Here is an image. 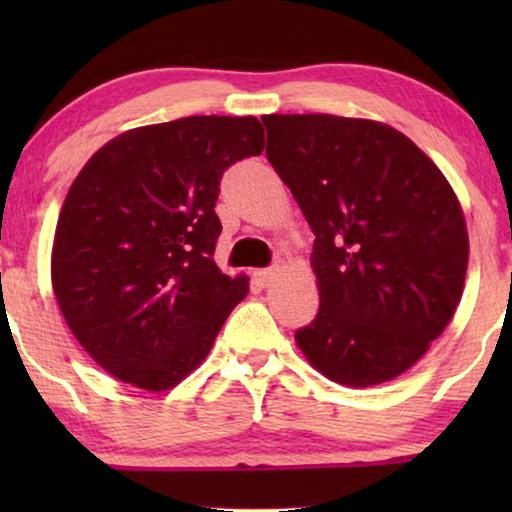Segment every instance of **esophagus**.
Returning a JSON list of instances; mask_svg holds the SVG:
<instances>
[{"label":"esophagus","instance_id":"34e87169","mask_svg":"<svg viewBox=\"0 0 512 512\" xmlns=\"http://www.w3.org/2000/svg\"><path fill=\"white\" fill-rule=\"evenodd\" d=\"M279 272H282V268H279V265H275V268H268V270H256L254 272V282L265 286V284L270 282V279H275Z\"/></svg>","mask_w":512,"mask_h":512}]
</instances>
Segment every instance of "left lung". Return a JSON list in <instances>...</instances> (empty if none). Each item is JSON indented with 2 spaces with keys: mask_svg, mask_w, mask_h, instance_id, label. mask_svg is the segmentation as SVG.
Masks as SVG:
<instances>
[{
  "mask_svg": "<svg viewBox=\"0 0 512 512\" xmlns=\"http://www.w3.org/2000/svg\"><path fill=\"white\" fill-rule=\"evenodd\" d=\"M268 156L314 233L319 312L296 331L328 380L363 389L415 366L464 293L468 230L450 181L387 123L270 114Z\"/></svg>",
  "mask_w": 512,
  "mask_h": 512,
  "instance_id": "8db88e82",
  "label": "left lung"
}]
</instances>
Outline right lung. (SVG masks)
<instances>
[{"label": "right lung", "mask_w": 512, "mask_h": 512, "mask_svg": "<svg viewBox=\"0 0 512 512\" xmlns=\"http://www.w3.org/2000/svg\"><path fill=\"white\" fill-rule=\"evenodd\" d=\"M254 116L142 125L97 149L62 202L51 282L69 331L97 366L165 391L207 359L249 277L223 275L219 181L263 151Z\"/></svg>", "instance_id": "right-lung-1"}]
</instances>
